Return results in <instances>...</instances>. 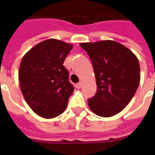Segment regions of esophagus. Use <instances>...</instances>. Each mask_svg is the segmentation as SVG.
<instances>
[{
	"mask_svg": "<svg viewBox=\"0 0 155 155\" xmlns=\"http://www.w3.org/2000/svg\"><path fill=\"white\" fill-rule=\"evenodd\" d=\"M82 82H79V83H77V84H75V87L77 88V89H81V87H82Z\"/></svg>",
	"mask_w": 155,
	"mask_h": 155,
	"instance_id": "34e87169",
	"label": "esophagus"
}]
</instances>
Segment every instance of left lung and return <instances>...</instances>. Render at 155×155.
Wrapping results in <instances>:
<instances>
[{"instance_id": "left-lung-1", "label": "left lung", "mask_w": 155, "mask_h": 155, "mask_svg": "<svg viewBox=\"0 0 155 155\" xmlns=\"http://www.w3.org/2000/svg\"><path fill=\"white\" fill-rule=\"evenodd\" d=\"M93 64L97 91L88 104L101 117L115 115L126 107L140 81V63L133 52L114 41L81 43Z\"/></svg>"}]
</instances>
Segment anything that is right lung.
<instances>
[{
	"instance_id": "add662e5",
	"label": "right lung",
	"mask_w": 155,
	"mask_h": 155,
	"mask_svg": "<svg viewBox=\"0 0 155 155\" xmlns=\"http://www.w3.org/2000/svg\"><path fill=\"white\" fill-rule=\"evenodd\" d=\"M73 45L49 39L37 44L24 55L19 69L22 94L40 116L51 119L62 114L74 86L63 64Z\"/></svg>"
}]
</instances>
